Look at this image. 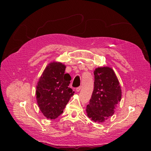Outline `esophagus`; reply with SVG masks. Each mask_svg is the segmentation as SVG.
I'll return each mask as SVG.
<instances>
[{
  "instance_id": "34e87169",
  "label": "esophagus",
  "mask_w": 151,
  "mask_h": 151,
  "mask_svg": "<svg viewBox=\"0 0 151 151\" xmlns=\"http://www.w3.org/2000/svg\"><path fill=\"white\" fill-rule=\"evenodd\" d=\"M81 90V86H78V87H77L76 88V92H79Z\"/></svg>"
}]
</instances>
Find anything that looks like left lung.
<instances>
[{"instance_id":"1","label":"left lung","mask_w":151,"mask_h":151,"mask_svg":"<svg viewBox=\"0 0 151 151\" xmlns=\"http://www.w3.org/2000/svg\"><path fill=\"white\" fill-rule=\"evenodd\" d=\"M94 75V91L86 111L92 121L103 122L113 115L116 104L121 100V88L111 68H96Z\"/></svg>"}]
</instances>
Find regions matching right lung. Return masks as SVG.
Here are the masks:
<instances>
[{
    "label": "right lung",
    "mask_w": 151,
    "mask_h": 151,
    "mask_svg": "<svg viewBox=\"0 0 151 151\" xmlns=\"http://www.w3.org/2000/svg\"><path fill=\"white\" fill-rule=\"evenodd\" d=\"M66 66L61 63L48 64L37 83L36 96L38 105L47 119H57L63 112L75 92L68 87L71 77L65 73Z\"/></svg>",
    "instance_id": "right-lung-1"
}]
</instances>
